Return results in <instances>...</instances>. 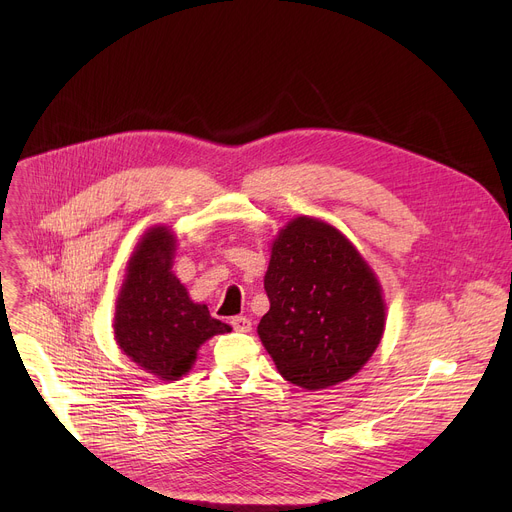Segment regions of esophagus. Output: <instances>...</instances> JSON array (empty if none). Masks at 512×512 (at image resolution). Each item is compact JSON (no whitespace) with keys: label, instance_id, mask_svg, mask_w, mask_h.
Wrapping results in <instances>:
<instances>
[{"label":"esophagus","instance_id":"1","mask_svg":"<svg viewBox=\"0 0 512 512\" xmlns=\"http://www.w3.org/2000/svg\"><path fill=\"white\" fill-rule=\"evenodd\" d=\"M231 326H233V330H237V332H249V330H251V320L245 318V316H235V318L231 320Z\"/></svg>","mask_w":512,"mask_h":512}]
</instances>
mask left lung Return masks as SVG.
<instances>
[{
  "mask_svg": "<svg viewBox=\"0 0 512 512\" xmlns=\"http://www.w3.org/2000/svg\"><path fill=\"white\" fill-rule=\"evenodd\" d=\"M269 312L257 332L279 375L316 391L362 369L381 342V285L358 251L330 225L298 216L271 249Z\"/></svg>",
  "mask_w": 512,
  "mask_h": 512,
  "instance_id": "1",
  "label": "left lung"
}]
</instances>
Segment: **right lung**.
I'll return each instance as SVG.
<instances>
[{
    "instance_id": "obj_1",
    "label": "right lung",
    "mask_w": 512,
    "mask_h": 512,
    "mask_svg": "<svg viewBox=\"0 0 512 512\" xmlns=\"http://www.w3.org/2000/svg\"><path fill=\"white\" fill-rule=\"evenodd\" d=\"M174 237L166 227L143 235L129 259L127 277L115 308V338L141 369L164 381L186 375L196 350L231 326L194 304L186 287L170 271Z\"/></svg>"
}]
</instances>
